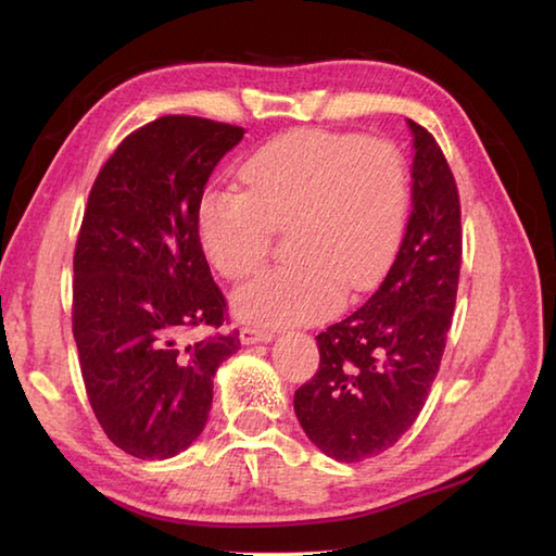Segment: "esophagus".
I'll return each mask as SVG.
<instances>
[{
    "mask_svg": "<svg viewBox=\"0 0 556 556\" xmlns=\"http://www.w3.org/2000/svg\"><path fill=\"white\" fill-rule=\"evenodd\" d=\"M269 339H271L269 329L255 327V325H245L241 329V341H243V344H257V341H269Z\"/></svg>",
    "mask_w": 556,
    "mask_h": 556,
    "instance_id": "esophagus-1",
    "label": "esophagus"
}]
</instances>
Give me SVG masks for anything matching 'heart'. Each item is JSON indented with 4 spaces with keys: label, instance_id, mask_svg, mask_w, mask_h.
<instances>
[{
    "label": "heart",
    "instance_id": "1",
    "mask_svg": "<svg viewBox=\"0 0 556 556\" xmlns=\"http://www.w3.org/2000/svg\"><path fill=\"white\" fill-rule=\"evenodd\" d=\"M245 188L212 186L198 203L200 245L224 279L263 267L275 229L289 227L291 263L233 293L255 325L311 323L346 293L370 289L392 263L408 217V172L384 138L291 131L253 152Z\"/></svg>",
    "mask_w": 556,
    "mask_h": 556
}]
</instances>
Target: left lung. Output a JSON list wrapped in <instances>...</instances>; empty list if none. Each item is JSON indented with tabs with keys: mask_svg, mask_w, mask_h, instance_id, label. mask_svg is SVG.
I'll return each instance as SVG.
<instances>
[{
	"mask_svg": "<svg viewBox=\"0 0 556 556\" xmlns=\"http://www.w3.org/2000/svg\"><path fill=\"white\" fill-rule=\"evenodd\" d=\"M413 131V207L384 281L317 334L320 365L293 394L311 442L344 464L387 452L428 401L452 327L460 271L454 174L428 128Z\"/></svg>",
	"mask_w": 556,
	"mask_h": 556,
	"instance_id": "left-lung-1",
	"label": "left lung"
}]
</instances>
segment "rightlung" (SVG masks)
Segmentation results:
<instances>
[{"mask_svg":"<svg viewBox=\"0 0 556 556\" xmlns=\"http://www.w3.org/2000/svg\"><path fill=\"white\" fill-rule=\"evenodd\" d=\"M241 126L169 114L128 134L90 188L74 253V339L100 428L136 458L203 432L212 377L241 346L198 236V203Z\"/></svg>","mask_w":556,"mask_h":556,"instance_id":"obj_1","label":"right lung"}]
</instances>
